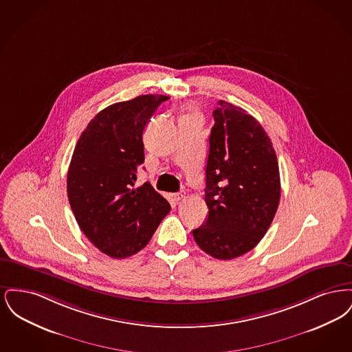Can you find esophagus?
Segmentation results:
<instances>
[{
  "instance_id": "1",
  "label": "esophagus",
  "mask_w": 352,
  "mask_h": 352,
  "mask_svg": "<svg viewBox=\"0 0 352 352\" xmlns=\"http://www.w3.org/2000/svg\"><path fill=\"white\" fill-rule=\"evenodd\" d=\"M173 198H174V201H177V203H178V201H184V198H186V192H184V191H179V192L174 194V197H173Z\"/></svg>"
}]
</instances>
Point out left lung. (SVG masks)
I'll list each match as a JSON object with an SVG mask.
<instances>
[{"mask_svg": "<svg viewBox=\"0 0 352 352\" xmlns=\"http://www.w3.org/2000/svg\"><path fill=\"white\" fill-rule=\"evenodd\" d=\"M212 115L204 188L208 217L192 236L201 251L231 260L267 234L280 203V171L268 134L247 111L220 100Z\"/></svg>", "mask_w": 352, "mask_h": 352, "instance_id": "8db88e82", "label": "left lung"}]
</instances>
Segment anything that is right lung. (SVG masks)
<instances>
[{
  "label": "right lung",
  "instance_id": "1",
  "mask_svg": "<svg viewBox=\"0 0 352 352\" xmlns=\"http://www.w3.org/2000/svg\"><path fill=\"white\" fill-rule=\"evenodd\" d=\"M164 95H141L107 107L89 121L71 158L67 194L88 240L113 258L146 247L168 201L149 182L134 187L144 164L142 134Z\"/></svg>",
  "mask_w": 352,
  "mask_h": 352
}]
</instances>
